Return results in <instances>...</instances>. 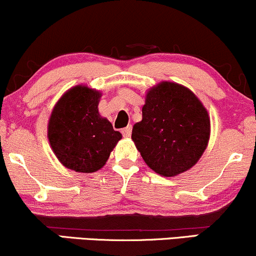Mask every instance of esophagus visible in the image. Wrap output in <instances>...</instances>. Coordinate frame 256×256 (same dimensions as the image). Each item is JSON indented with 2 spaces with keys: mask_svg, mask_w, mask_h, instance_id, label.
Segmentation results:
<instances>
[{
  "mask_svg": "<svg viewBox=\"0 0 256 256\" xmlns=\"http://www.w3.org/2000/svg\"><path fill=\"white\" fill-rule=\"evenodd\" d=\"M131 132H132V128L131 126H126L122 130V134L124 137H130L131 136Z\"/></svg>",
  "mask_w": 256,
  "mask_h": 256,
  "instance_id": "obj_1",
  "label": "esophagus"
}]
</instances>
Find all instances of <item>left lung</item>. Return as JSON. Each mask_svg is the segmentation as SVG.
Segmentation results:
<instances>
[{
    "instance_id": "left-lung-1",
    "label": "left lung",
    "mask_w": 256,
    "mask_h": 256,
    "mask_svg": "<svg viewBox=\"0 0 256 256\" xmlns=\"http://www.w3.org/2000/svg\"><path fill=\"white\" fill-rule=\"evenodd\" d=\"M210 134V116L195 94L161 82L146 92L142 120L134 125L131 138L152 171L174 177L198 162Z\"/></svg>"
}]
</instances>
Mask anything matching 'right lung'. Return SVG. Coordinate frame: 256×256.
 Instances as JSON below:
<instances>
[{
    "label": "right lung",
    "mask_w": 256,
    "mask_h": 256,
    "mask_svg": "<svg viewBox=\"0 0 256 256\" xmlns=\"http://www.w3.org/2000/svg\"><path fill=\"white\" fill-rule=\"evenodd\" d=\"M101 92L77 85L61 96L48 124V140L61 164L79 173L104 166L122 134L98 113Z\"/></svg>",
    "instance_id": "right-lung-1"
}]
</instances>
